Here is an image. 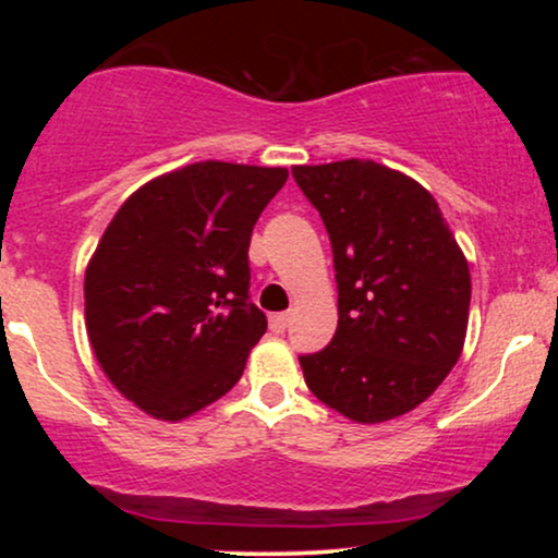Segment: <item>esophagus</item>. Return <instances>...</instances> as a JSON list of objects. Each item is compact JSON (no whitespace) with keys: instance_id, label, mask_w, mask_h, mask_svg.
Returning <instances> with one entry per match:
<instances>
[{"instance_id":"1","label":"esophagus","mask_w":558,"mask_h":558,"mask_svg":"<svg viewBox=\"0 0 558 558\" xmlns=\"http://www.w3.org/2000/svg\"><path fill=\"white\" fill-rule=\"evenodd\" d=\"M288 323H291V315H288V312H278V315L270 317L272 332H283L288 328Z\"/></svg>"}]
</instances>
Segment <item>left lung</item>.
Segmentation results:
<instances>
[{"label":"left lung","mask_w":558,"mask_h":558,"mask_svg":"<svg viewBox=\"0 0 558 558\" xmlns=\"http://www.w3.org/2000/svg\"><path fill=\"white\" fill-rule=\"evenodd\" d=\"M323 217L338 283V328L301 354L312 393L375 425L412 412L462 354L470 267L417 181L369 159L291 168Z\"/></svg>","instance_id":"obj_1"}]
</instances>
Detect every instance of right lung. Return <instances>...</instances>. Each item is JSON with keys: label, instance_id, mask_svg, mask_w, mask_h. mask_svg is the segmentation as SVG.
<instances>
[{"label": "right lung", "instance_id": "1", "mask_svg": "<svg viewBox=\"0 0 558 558\" xmlns=\"http://www.w3.org/2000/svg\"><path fill=\"white\" fill-rule=\"evenodd\" d=\"M286 168L196 162L141 185L83 283L86 330L112 386L183 420L241 380L267 317L248 296V243Z\"/></svg>", "mask_w": 558, "mask_h": 558}]
</instances>
